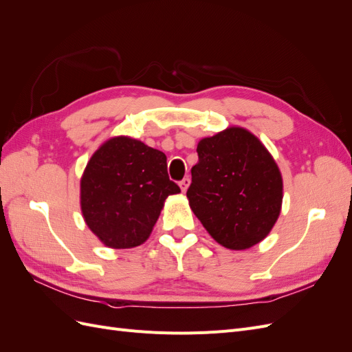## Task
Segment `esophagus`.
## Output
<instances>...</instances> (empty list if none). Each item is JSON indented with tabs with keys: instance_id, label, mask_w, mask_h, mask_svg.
<instances>
[{
	"instance_id": "esophagus-1",
	"label": "esophagus",
	"mask_w": 352,
	"mask_h": 352,
	"mask_svg": "<svg viewBox=\"0 0 352 352\" xmlns=\"http://www.w3.org/2000/svg\"><path fill=\"white\" fill-rule=\"evenodd\" d=\"M189 185H190V179L189 177H185L184 180H180V184H179L180 189H182V192H186V189L189 188Z\"/></svg>"
}]
</instances>
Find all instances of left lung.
Here are the masks:
<instances>
[{
  "instance_id": "1",
  "label": "left lung",
  "mask_w": 352,
  "mask_h": 352,
  "mask_svg": "<svg viewBox=\"0 0 352 352\" xmlns=\"http://www.w3.org/2000/svg\"><path fill=\"white\" fill-rule=\"evenodd\" d=\"M186 197L210 235L229 250H247L269 235L282 208L280 170L260 140L229 127L197 146Z\"/></svg>"
}]
</instances>
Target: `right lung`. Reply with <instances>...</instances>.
Returning <instances> with one entry per match:
<instances>
[{
  "label": "right lung",
  "instance_id": "1",
  "mask_svg": "<svg viewBox=\"0 0 352 352\" xmlns=\"http://www.w3.org/2000/svg\"><path fill=\"white\" fill-rule=\"evenodd\" d=\"M167 157L129 136H116L94 153L80 179L88 228L110 248H133L150 238L168 195Z\"/></svg>",
  "mask_w": 352,
  "mask_h": 352
}]
</instances>
